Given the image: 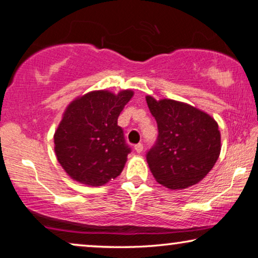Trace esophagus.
I'll return each mask as SVG.
<instances>
[{"instance_id":"esophagus-1","label":"esophagus","mask_w":258,"mask_h":258,"mask_svg":"<svg viewBox=\"0 0 258 258\" xmlns=\"http://www.w3.org/2000/svg\"><path fill=\"white\" fill-rule=\"evenodd\" d=\"M135 150H136V153H142V151H143V144L142 143L136 144Z\"/></svg>"}]
</instances>
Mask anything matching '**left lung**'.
<instances>
[{"mask_svg": "<svg viewBox=\"0 0 258 258\" xmlns=\"http://www.w3.org/2000/svg\"><path fill=\"white\" fill-rule=\"evenodd\" d=\"M157 123L156 142L146 155L151 174L169 189H184L206 177L221 153L216 121L206 112L174 100L147 96Z\"/></svg>", "mask_w": 258, "mask_h": 258, "instance_id": "8db88e82", "label": "left lung"}]
</instances>
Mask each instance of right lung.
I'll use <instances>...</instances> for the list:
<instances>
[{"instance_id": "1", "label": "right lung", "mask_w": 258, "mask_h": 258, "mask_svg": "<svg viewBox=\"0 0 258 258\" xmlns=\"http://www.w3.org/2000/svg\"><path fill=\"white\" fill-rule=\"evenodd\" d=\"M133 95L91 91L67 108L54 142L57 161L73 179L98 186L121 174L132 148L117 118Z\"/></svg>"}]
</instances>
